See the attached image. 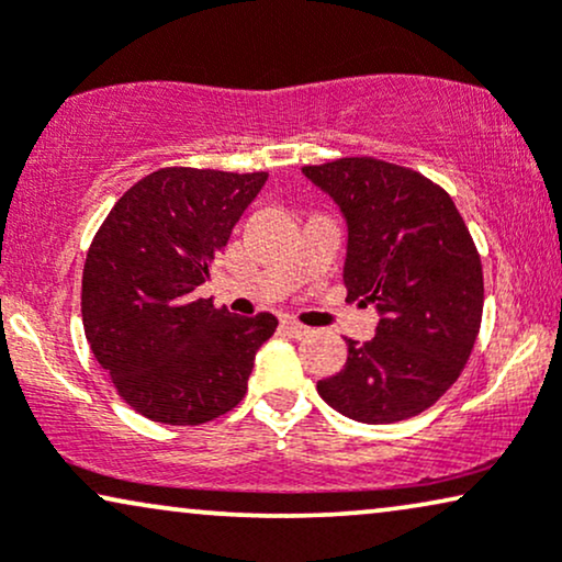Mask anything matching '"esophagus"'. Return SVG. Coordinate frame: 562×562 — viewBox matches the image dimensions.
<instances>
[{
  "label": "esophagus",
  "instance_id": "esophagus-1",
  "mask_svg": "<svg viewBox=\"0 0 562 562\" xmlns=\"http://www.w3.org/2000/svg\"><path fill=\"white\" fill-rule=\"evenodd\" d=\"M281 325H283V330H289L291 335H294V338H304V335H310V333H312L307 325H299L296 319H289V317L283 319Z\"/></svg>",
  "mask_w": 562,
  "mask_h": 562
}]
</instances>
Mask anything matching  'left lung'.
I'll use <instances>...</instances> for the list:
<instances>
[{
  "label": "left lung",
  "instance_id": "left-lung-1",
  "mask_svg": "<svg viewBox=\"0 0 562 562\" xmlns=\"http://www.w3.org/2000/svg\"><path fill=\"white\" fill-rule=\"evenodd\" d=\"M346 222L348 299L374 304V338H348L327 405L359 424H395L431 407L470 359L483 317V268L462 216L424 175L371 157L302 167Z\"/></svg>",
  "mask_w": 562,
  "mask_h": 562
}]
</instances>
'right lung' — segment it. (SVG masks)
I'll return each mask as SVG.
<instances>
[{"mask_svg": "<svg viewBox=\"0 0 562 562\" xmlns=\"http://www.w3.org/2000/svg\"><path fill=\"white\" fill-rule=\"evenodd\" d=\"M268 172L165 167L138 180L94 235L82 323L94 359L136 413L199 426L245 397L255 353L279 319L216 310L195 291Z\"/></svg>", "mask_w": 562, "mask_h": 562, "instance_id": "obj_1", "label": "right lung"}]
</instances>
